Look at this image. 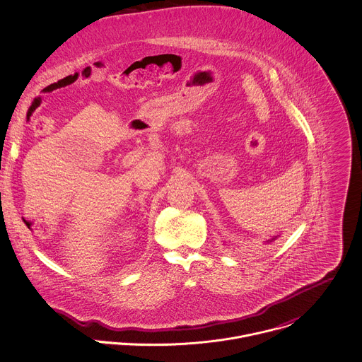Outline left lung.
<instances>
[{"mask_svg": "<svg viewBox=\"0 0 362 362\" xmlns=\"http://www.w3.org/2000/svg\"><path fill=\"white\" fill-rule=\"evenodd\" d=\"M272 240H275V238H272ZM272 240H271V241H272Z\"/></svg>", "mask_w": 362, "mask_h": 362, "instance_id": "obj_1", "label": "left lung"}]
</instances>
